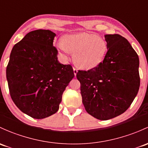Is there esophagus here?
<instances>
[{"label": "esophagus", "mask_w": 148, "mask_h": 148, "mask_svg": "<svg viewBox=\"0 0 148 148\" xmlns=\"http://www.w3.org/2000/svg\"><path fill=\"white\" fill-rule=\"evenodd\" d=\"M73 70H74V76L77 75V72H78V71H77V69H76V68H73Z\"/></svg>", "instance_id": "34e87169"}]
</instances>
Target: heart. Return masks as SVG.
<instances>
[{
  "label": "heart",
  "instance_id": "1",
  "mask_svg": "<svg viewBox=\"0 0 148 148\" xmlns=\"http://www.w3.org/2000/svg\"><path fill=\"white\" fill-rule=\"evenodd\" d=\"M64 59L74 53L75 63L84 69H93L100 64L108 50L107 42L102 37L93 33L70 34L55 44Z\"/></svg>",
  "mask_w": 148,
  "mask_h": 148
}]
</instances>
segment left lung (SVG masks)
I'll list each match as a JSON object with an SVG mask.
<instances>
[{
    "instance_id": "1",
    "label": "left lung",
    "mask_w": 148,
    "mask_h": 148,
    "mask_svg": "<svg viewBox=\"0 0 148 148\" xmlns=\"http://www.w3.org/2000/svg\"><path fill=\"white\" fill-rule=\"evenodd\" d=\"M108 50L103 61L88 71H79L84 108L101 121L122 114L131 105L140 87L139 58L121 35H105Z\"/></svg>"
}]
</instances>
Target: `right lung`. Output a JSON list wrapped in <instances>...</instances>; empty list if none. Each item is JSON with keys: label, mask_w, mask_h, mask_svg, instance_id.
Here are the masks:
<instances>
[{"label": "right lung", "mask_w": 148, "mask_h": 148, "mask_svg": "<svg viewBox=\"0 0 148 148\" xmlns=\"http://www.w3.org/2000/svg\"><path fill=\"white\" fill-rule=\"evenodd\" d=\"M55 36L49 29L28 32L12 47L6 69L12 100L35 119L58 111L63 92L74 77L72 66L57 60Z\"/></svg>", "instance_id": "right-lung-1"}]
</instances>
